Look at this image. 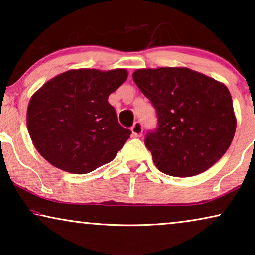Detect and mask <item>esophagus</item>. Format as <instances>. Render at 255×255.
<instances>
[{
  "label": "esophagus",
  "instance_id": "obj_1",
  "mask_svg": "<svg viewBox=\"0 0 255 255\" xmlns=\"http://www.w3.org/2000/svg\"><path fill=\"white\" fill-rule=\"evenodd\" d=\"M142 124L140 123V122H135V123L133 124V127L131 128V131H132V134L134 135V137H141L142 134Z\"/></svg>",
  "mask_w": 255,
  "mask_h": 255
}]
</instances>
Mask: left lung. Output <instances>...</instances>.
<instances>
[{"label":"left lung","instance_id":"1","mask_svg":"<svg viewBox=\"0 0 255 255\" xmlns=\"http://www.w3.org/2000/svg\"><path fill=\"white\" fill-rule=\"evenodd\" d=\"M132 78L155 108L158 128L145 145L160 172L194 176L225 154L237 127L225 85L186 67L137 69Z\"/></svg>","mask_w":255,"mask_h":255}]
</instances>
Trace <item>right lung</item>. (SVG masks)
<instances>
[{
  "label": "right lung",
  "mask_w": 255,
  "mask_h": 255,
  "mask_svg": "<svg viewBox=\"0 0 255 255\" xmlns=\"http://www.w3.org/2000/svg\"><path fill=\"white\" fill-rule=\"evenodd\" d=\"M128 78L125 69H72L31 97L26 123L37 151L52 166L87 174L110 162L130 138L108 97Z\"/></svg>",
  "instance_id": "add662e5"
}]
</instances>
